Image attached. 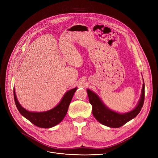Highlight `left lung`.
I'll return each mask as SVG.
<instances>
[{"mask_svg":"<svg viewBox=\"0 0 158 158\" xmlns=\"http://www.w3.org/2000/svg\"><path fill=\"white\" fill-rule=\"evenodd\" d=\"M87 93L89 102L92 106V113L95 118L106 126L118 128L135 118L142 110L145 98V84H143L142 95L136 107L133 110L123 114L110 110L92 91L87 89Z\"/></svg>","mask_w":158,"mask_h":158,"instance_id":"obj_1","label":"left lung"}]
</instances>
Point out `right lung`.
Wrapping results in <instances>:
<instances>
[{
	"mask_svg": "<svg viewBox=\"0 0 158 158\" xmlns=\"http://www.w3.org/2000/svg\"><path fill=\"white\" fill-rule=\"evenodd\" d=\"M77 88L72 89L66 92L61 102L53 109L44 112H31L23 107L19 102L13 91L15 102L20 113L37 127L41 128H51L60 123L67 113L72 97Z\"/></svg>",
	"mask_w": 158,
	"mask_h": 158,
	"instance_id": "add662e5",
	"label": "right lung"
}]
</instances>
